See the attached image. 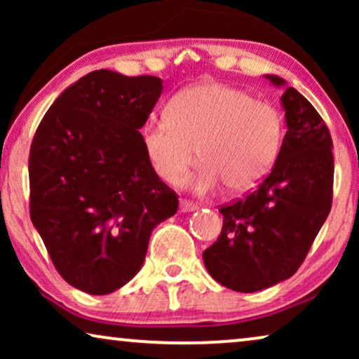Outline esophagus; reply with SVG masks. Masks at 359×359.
<instances>
[{
    "instance_id": "esophagus-1",
    "label": "esophagus",
    "mask_w": 359,
    "mask_h": 359,
    "mask_svg": "<svg viewBox=\"0 0 359 359\" xmlns=\"http://www.w3.org/2000/svg\"><path fill=\"white\" fill-rule=\"evenodd\" d=\"M198 209V204H194L193 201H188V199H181L180 201V210L181 212H191V210H196Z\"/></svg>"
}]
</instances>
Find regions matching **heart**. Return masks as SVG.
Listing matches in <instances>:
<instances>
[{
	"label": "heart",
	"mask_w": 359,
	"mask_h": 359,
	"mask_svg": "<svg viewBox=\"0 0 359 359\" xmlns=\"http://www.w3.org/2000/svg\"><path fill=\"white\" fill-rule=\"evenodd\" d=\"M142 145L165 183L180 184L196 160L191 188L229 193L255 188L273 168L284 139V119L271 102L237 88L205 83L178 93L166 106V121L142 127Z\"/></svg>",
	"instance_id": "1"
}]
</instances>
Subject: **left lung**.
Instances as JSON below:
<instances>
[{
  "mask_svg": "<svg viewBox=\"0 0 359 359\" xmlns=\"http://www.w3.org/2000/svg\"><path fill=\"white\" fill-rule=\"evenodd\" d=\"M266 78L284 85L283 78ZM281 101L287 132L271 173L243 199L220 205L222 230L203 253L210 276L238 292L262 291L291 278L332 209L330 130L294 88H286Z\"/></svg>",
  "mask_w": 359,
  "mask_h": 359,
  "instance_id": "obj_1",
  "label": "left lung"
}]
</instances>
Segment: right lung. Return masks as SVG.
Instances as JSON below:
<instances>
[{
  "instance_id": "1",
  "label": "right lung",
  "mask_w": 359,
  "mask_h": 359,
  "mask_svg": "<svg viewBox=\"0 0 359 359\" xmlns=\"http://www.w3.org/2000/svg\"><path fill=\"white\" fill-rule=\"evenodd\" d=\"M161 90L158 76L91 72L53 101L32 139L31 220L60 276L93 296L129 283L151 230L178 210L139 132Z\"/></svg>"
}]
</instances>
